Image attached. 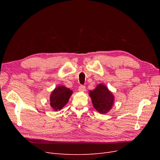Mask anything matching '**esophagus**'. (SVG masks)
<instances>
[{"instance_id": "esophagus-1", "label": "esophagus", "mask_w": 160, "mask_h": 160, "mask_svg": "<svg viewBox=\"0 0 160 160\" xmlns=\"http://www.w3.org/2000/svg\"><path fill=\"white\" fill-rule=\"evenodd\" d=\"M79 91L81 92H83L85 91V86L83 85H81L79 87Z\"/></svg>"}]
</instances>
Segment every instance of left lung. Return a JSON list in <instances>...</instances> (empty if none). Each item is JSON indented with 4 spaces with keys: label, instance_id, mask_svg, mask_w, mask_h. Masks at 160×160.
Masks as SVG:
<instances>
[{
    "label": "left lung",
    "instance_id": "8db88e82",
    "mask_svg": "<svg viewBox=\"0 0 160 160\" xmlns=\"http://www.w3.org/2000/svg\"><path fill=\"white\" fill-rule=\"evenodd\" d=\"M89 95L94 108L101 114L107 113L112 108L114 96L103 84H99L93 91H89Z\"/></svg>",
    "mask_w": 160,
    "mask_h": 160
}]
</instances>
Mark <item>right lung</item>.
I'll return each mask as SVG.
<instances>
[{
	"label": "right lung",
	"instance_id": "obj_1",
	"mask_svg": "<svg viewBox=\"0 0 160 160\" xmlns=\"http://www.w3.org/2000/svg\"><path fill=\"white\" fill-rule=\"evenodd\" d=\"M72 91L65 86H58L50 95V105L55 111L61 110L69 101Z\"/></svg>",
	"mask_w": 160,
	"mask_h": 160
}]
</instances>
